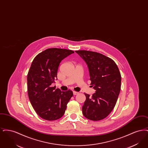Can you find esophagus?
Wrapping results in <instances>:
<instances>
[{
  "label": "esophagus",
  "instance_id": "esophagus-1",
  "mask_svg": "<svg viewBox=\"0 0 148 148\" xmlns=\"http://www.w3.org/2000/svg\"><path fill=\"white\" fill-rule=\"evenodd\" d=\"M73 92V95H77V94H78V92Z\"/></svg>",
  "mask_w": 148,
  "mask_h": 148
}]
</instances>
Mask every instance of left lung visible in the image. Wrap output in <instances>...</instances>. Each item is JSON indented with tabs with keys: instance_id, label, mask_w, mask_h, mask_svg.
<instances>
[{
	"instance_id": "obj_1",
	"label": "left lung",
	"mask_w": 148,
	"mask_h": 148,
	"mask_svg": "<svg viewBox=\"0 0 148 148\" xmlns=\"http://www.w3.org/2000/svg\"><path fill=\"white\" fill-rule=\"evenodd\" d=\"M86 64L92 87L95 92L86 100L82 107L83 114L88 119L98 121L111 113L116 104L121 87L119 68L112 59L97 52L75 51Z\"/></svg>"
}]
</instances>
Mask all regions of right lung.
I'll use <instances>...</instances> for the list:
<instances>
[{
	"instance_id": "add662e5",
	"label": "right lung",
	"mask_w": 148,
	"mask_h": 148,
	"mask_svg": "<svg viewBox=\"0 0 148 148\" xmlns=\"http://www.w3.org/2000/svg\"><path fill=\"white\" fill-rule=\"evenodd\" d=\"M74 52L50 48L35 56L27 76L29 99L37 114L43 119L56 120L63 116L73 92H62L51 84L57 80L59 64Z\"/></svg>"
}]
</instances>
